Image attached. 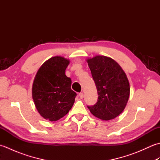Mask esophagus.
Wrapping results in <instances>:
<instances>
[{"instance_id":"1","label":"esophagus","mask_w":160,"mask_h":160,"mask_svg":"<svg viewBox=\"0 0 160 160\" xmlns=\"http://www.w3.org/2000/svg\"><path fill=\"white\" fill-rule=\"evenodd\" d=\"M79 97H80V98H81V99H82V98H84V93H79Z\"/></svg>"}]
</instances>
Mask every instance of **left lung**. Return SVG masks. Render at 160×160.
I'll list each match as a JSON object with an SVG mask.
<instances>
[{"label": "left lung", "mask_w": 160, "mask_h": 160, "mask_svg": "<svg viewBox=\"0 0 160 160\" xmlns=\"http://www.w3.org/2000/svg\"><path fill=\"white\" fill-rule=\"evenodd\" d=\"M98 91V101L88 107L94 116L110 120L124 111L130 95V84L124 70L116 61L104 56L87 58Z\"/></svg>", "instance_id": "8db88e82"}]
</instances>
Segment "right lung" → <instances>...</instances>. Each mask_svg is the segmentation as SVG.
Masks as SVG:
<instances>
[{"label": "right lung", "instance_id": "add662e5", "mask_svg": "<svg viewBox=\"0 0 160 160\" xmlns=\"http://www.w3.org/2000/svg\"><path fill=\"white\" fill-rule=\"evenodd\" d=\"M69 60L54 56L39 68L32 85V98L41 116L51 122L69 113L76 93L71 89V80L65 75Z\"/></svg>", "mask_w": 160, "mask_h": 160}]
</instances>
